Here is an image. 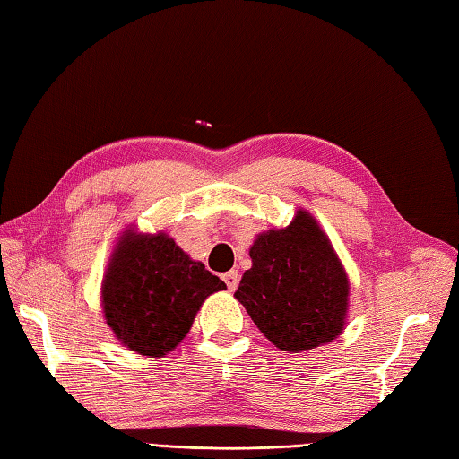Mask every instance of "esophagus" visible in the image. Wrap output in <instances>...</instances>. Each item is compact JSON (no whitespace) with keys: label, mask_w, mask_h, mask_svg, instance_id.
<instances>
[{"label":"esophagus","mask_w":459,"mask_h":459,"mask_svg":"<svg viewBox=\"0 0 459 459\" xmlns=\"http://www.w3.org/2000/svg\"><path fill=\"white\" fill-rule=\"evenodd\" d=\"M222 281L227 282V289L229 290H235L237 286H238V273L237 271H230V273H227L222 276Z\"/></svg>","instance_id":"1"}]
</instances>
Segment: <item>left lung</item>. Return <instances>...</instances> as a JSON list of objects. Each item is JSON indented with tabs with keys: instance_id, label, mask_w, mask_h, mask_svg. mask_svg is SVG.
Instances as JSON below:
<instances>
[{
	"instance_id": "left-lung-1",
	"label": "left lung",
	"mask_w": 459,
	"mask_h": 459,
	"mask_svg": "<svg viewBox=\"0 0 459 459\" xmlns=\"http://www.w3.org/2000/svg\"><path fill=\"white\" fill-rule=\"evenodd\" d=\"M250 258L235 299L276 348L304 352L344 330L348 276L310 212L300 209L286 229L258 235Z\"/></svg>"
}]
</instances>
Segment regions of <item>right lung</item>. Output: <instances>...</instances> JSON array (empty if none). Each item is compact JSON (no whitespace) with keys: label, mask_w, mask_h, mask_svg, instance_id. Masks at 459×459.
<instances>
[{"label":"right lung","mask_w":459,"mask_h":459,"mask_svg":"<svg viewBox=\"0 0 459 459\" xmlns=\"http://www.w3.org/2000/svg\"><path fill=\"white\" fill-rule=\"evenodd\" d=\"M227 289L165 232L127 230L117 242L101 289L105 320L133 352L155 358L188 334L206 296Z\"/></svg>","instance_id":"1"}]
</instances>
